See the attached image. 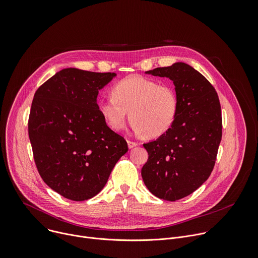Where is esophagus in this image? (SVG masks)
<instances>
[{
  "label": "esophagus",
  "instance_id": "1",
  "mask_svg": "<svg viewBox=\"0 0 258 258\" xmlns=\"http://www.w3.org/2000/svg\"><path fill=\"white\" fill-rule=\"evenodd\" d=\"M127 145H128V148L130 149H132V148H134V147H136V146H138L139 144L137 143V142H134V141H131V140H127Z\"/></svg>",
  "mask_w": 258,
  "mask_h": 258
}]
</instances>
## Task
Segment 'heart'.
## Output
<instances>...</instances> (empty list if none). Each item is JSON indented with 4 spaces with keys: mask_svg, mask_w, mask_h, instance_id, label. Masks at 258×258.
I'll use <instances>...</instances> for the list:
<instances>
[{
    "mask_svg": "<svg viewBox=\"0 0 258 258\" xmlns=\"http://www.w3.org/2000/svg\"><path fill=\"white\" fill-rule=\"evenodd\" d=\"M113 97L98 100L100 114L114 132L126 124L127 112L139 134L156 138L167 133L174 123L179 108L176 91L171 85L142 76H130L112 89Z\"/></svg>",
    "mask_w": 258,
    "mask_h": 258,
    "instance_id": "obj_1",
    "label": "heart"
}]
</instances>
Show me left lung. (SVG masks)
I'll use <instances>...</instances> for the list:
<instances>
[{
	"instance_id": "left-lung-1",
	"label": "left lung",
	"mask_w": 258,
	"mask_h": 258,
	"mask_svg": "<svg viewBox=\"0 0 258 258\" xmlns=\"http://www.w3.org/2000/svg\"><path fill=\"white\" fill-rule=\"evenodd\" d=\"M146 73L172 81L179 108L170 130L143 145L149 157L142 177L153 195L175 201L196 191L214 167L222 141L220 103L212 85L189 64L176 62Z\"/></svg>"
}]
</instances>
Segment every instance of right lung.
<instances>
[{
    "instance_id": "right-lung-1",
    "label": "right lung",
    "mask_w": 258,
    "mask_h": 258,
    "mask_svg": "<svg viewBox=\"0 0 258 258\" xmlns=\"http://www.w3.org/2000/svg\"><path fill=\"white\" fill-rule=\"evenodd\" d=\"M115 77L65 68L34 94L28 118L34 162L47 185L67 199L96 196L128 150L97 106L99 91Z\"/></svg>"
}]
</instances>
